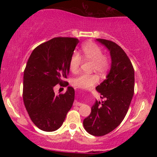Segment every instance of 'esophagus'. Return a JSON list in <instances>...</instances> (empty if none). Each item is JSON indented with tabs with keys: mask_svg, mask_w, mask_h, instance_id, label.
Segmentation results:
<instances>
[{
	"mask_svg": "<svg viewBox=\"0 0 157 157\" xmlns=\"http://www.w3.org/2000/svg\"><path fill=\"white\" fill-rule=\"evenodd\" d=\"M74 105L80 106V105H82V103H81V102H77V101H76V100H75V101L74 102Z\"/></svg>",
	"mask_w": 157,
	"mask_h": 157,
	"instance_id": "esophagus-1",
	"label": "esophagus"
}]
</instances>
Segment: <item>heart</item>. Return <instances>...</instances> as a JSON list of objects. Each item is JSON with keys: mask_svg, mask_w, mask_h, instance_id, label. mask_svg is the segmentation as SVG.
<instances>
[{"mask_svg": "<svg viewBox=\"0 0 157 157\" xmlns=\"http://www.w3.org/2000/svg\"><path fill=\"white\" fill-rule=\"evenodd\" d=\"M82 57L92 61L91 69L100 74L106 72L110 67V60L107 56L103 55L102 48L94 43H86L82 46ZM82 63V57L77 52L73 53L69 60V68L75 73L79 70ZM99 77L94 74H81L72 80V84L80 89H89L97 84Z\"/></svg>", "mask_w": 157, "mask_h": 157, "instance_id": "b5f03b06", "label": "heart"}]
</instances>
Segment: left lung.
Returning a JSON list of instances; mask_svg holds the SVG:
<instances>
[{
  "label": "left lung",
  "instance_id": "left-lung-1",
  "mask_svg": "<svg viewBox=\"0 0 157 157\" xmlns=\"http://www.w3.org/2000/svg\"><path fill=\"white\" fill-rule=\"evenodd\" d=\"M109 50L111 66L106 79L96 87L104 101H96L83 120L86 131L100 136L114 130L128 111L134 92V70L124 50L111 40L97 39Z\"/></svg>",
  "mask_w": 157,
  "mask_h": 157
}]
</instances>
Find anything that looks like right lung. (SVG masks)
<instances>
[{"mask_svg": "<svg viewBox=\"0 0 157 157\" xmlns=\"http://www.w3.org/2000/svg\"><path fill=\"white\" fill-rule=\"evenodd\" d=\"M79 43L75 37H58L37 46L23 72V99L33 123L40 130L54 131L63 123L75 100V89L68 86L56 95L57 84L67 86L69 60Z\"/></svg>", "mask_w": 157, "mask_h": 157, "instance_id": "obj_1", "label": "right lung"}]
</instances>
